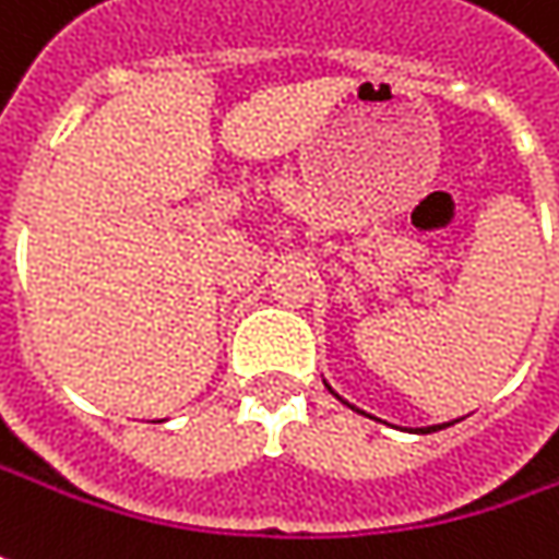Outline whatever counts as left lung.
<instances>
[{
	"instance_id": "obj_1",
	"label": "left lung",
	"mask_w": 559,
	"mask_h": 559,
	"mask_svg": "<svg viewBox=\"0 0 559 559\" xmlns=\"http://www.w3.org/2000/svg\"><path fill=\"white\" fill-rule=\"evenodd\" d=\"M328 391H331V388H328ZM331 394H334V391H331ZM334 397H337V394H334ZM450 423H444V425H428V428H416V431H423V435H428V431H441V428H448Z\"/></svg>"
}]
</instances>
